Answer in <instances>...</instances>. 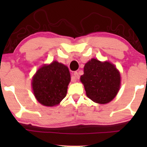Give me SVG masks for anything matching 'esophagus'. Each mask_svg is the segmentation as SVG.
Here are the masks:
<instances>
[{"instance_id": "esophagus-1", "label": "esophagus", "mask_w": 147, "mask_h": 147, "mask_svg": "<svg viewBox=\"0 0 147 147\" xmlns=\"http://www.w3.org/2000/svg\"><path fill=\"white\" fill-rule=\"evenodd\" d=\"M74 78H75V79H79L80 78V76H79V74H78V71H75L74 73Z\"/></svg>"}]
</instances>
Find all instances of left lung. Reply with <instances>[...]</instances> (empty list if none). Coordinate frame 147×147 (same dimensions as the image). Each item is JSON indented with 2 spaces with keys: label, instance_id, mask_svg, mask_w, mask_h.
<instances>
[{
  "label": "left lung",
  "instance_id": "left-lung-1",
  "mask_svg": "<svg viewBox=\"0 0 147 147\" xmlns=\"http://www.w3.org/2000/svg\"><path fill=\"white\" fill-rule=\"evenodd\" d=\"M84 73L80 80L90 99L102 104L114 99L120 89V76L113 64L92 59L86 63Z\"/></svg>",
  "mask_w": 147,
  "mask_h": 147
}]
</instances>
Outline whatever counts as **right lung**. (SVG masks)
I'll return each instance as SVG.
<instances>
[{
  "mask_svg": "<svg viewBox=\"0 0 147 147\" xmlns=\"http://www.w3.org/2000/svg\"><path fill=\"white\" fill-rule=\"evenodd\" d=\"M70 80L69 69L63 64L53 61L50 65H43L33 78L34 95L42 105H57L66 96Z\"/></svg>",
  "mask_w": 147,
  "mask_h": 147,
  "instance_id": "obj_1",
  "label": "right lung"
}]
</instances>
